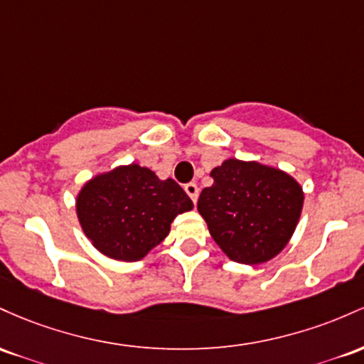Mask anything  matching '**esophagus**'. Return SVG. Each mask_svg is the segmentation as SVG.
Returning <instances> with one entry per match:
<instances>
[{"label": "esophagus", "mask_w": 364, "mask_h": 364, "mask_svg": "<svg viewBox=\"0 0 364 364\" xmlns=\"http://www.w3.org/2000/svg\"><path fill=\"white\" fill-rule=\"evenodd\" d=\"M183 191H186V194L189 196V198H191V201H193V203L198 201L199 189H198V186H196L194 182H189V183H186V186H183Z\"/></svg>", "instance_id": "34e87169"}]
</instances>
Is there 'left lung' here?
Instances as JSON below:
<instances>
[{
	"label": "left lung",
	"instance_id": "left-lung-1",
	"mask_svg": "<svg viewBox=\"0 0 364 364\" xmlns=\"http://www.w3.org/2000/svg\"><path fill=\"white\" fill-rule=\"evenodd\" d=\"M198 210L232 261L259 264L289 242L303 210V189L291 175L259 163L227 160L211 170Z\"/></svg>",
	"mask_w": 364,
	"mask_h": 364
}]
</instances>
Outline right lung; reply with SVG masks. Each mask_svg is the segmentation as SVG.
Returning <instances> with one entry per match:
<instances>
[{"mask_svg":"<svg viewBox=\"0 0 364 364\" xmlns=\"http://www.w3.org/2000/svg\"><path fill=\"white\" fill-rule=\"evenodd\" d=\"M193 201L177 182L160 181L144 166H120L97 175L77 198L84 234L108 258L137 261L161 242L178 213Z\"/></svg>","mask_w":364,"mask_h":364,"instance_id":"right-lung-1","label":"right lung"}]
</instances>
